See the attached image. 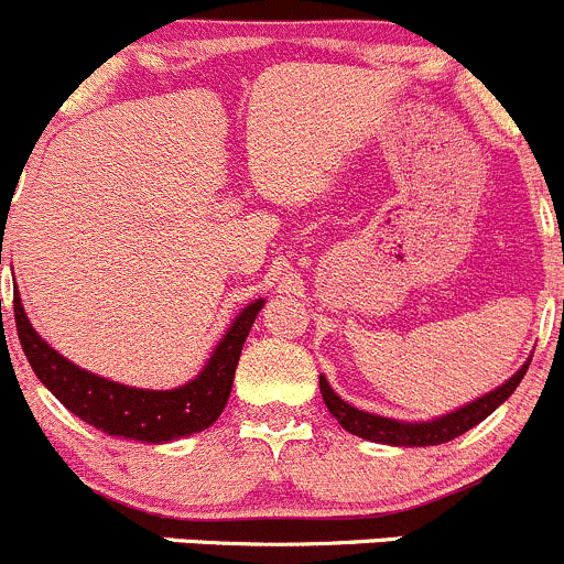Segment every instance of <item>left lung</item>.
Listing matches in <instances>:
<instances>
[{"instance_id":"1","label":"left lung","mask_w":564,"mask_h":564,"mask_svg":"<svg viewBox=\"0 0 564 564\" xmlns=\"http://www.w3.org/2000/svg\"><path fill=\"white\" fill-rule=\"evenodd\" d=\"M529 361L510 378L507 383H501L499 389H494L485 398L474 400V403L464 405V409L453 411L447 416H438L433 422H398V420H387V416H376L367 414V411L354 409V405L345 403L343 398H337L332 387H328L326 378L321 376V394L326 409L332 411L334 420L345 427L354 436L367 438V442H378V444H392V447H433V444H447L453 438H458L460 433L471 431L474 425L485 420L488 414H494L512 392L521 383V378L527 376Z\"/></svg>"}]
</instances>
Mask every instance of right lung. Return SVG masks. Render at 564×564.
I'll return each instance as SVG.
<instances>
[{
    "mask_svg": "<svg viewBox=\"0 0 564 564\" xmlns=\"http://www.w3.org/2000/svg\"><path fill=\"white\" fill-rule=\"evenodd\" d=\"M260 310H263V301H254L236 317L230 332L221 337L210 361L194 381L181 389H170V392H155V389H133L106 381V378L93 376L59 356L26 321L19 290L13 293L15 332H19L24 356L30 359L43 387L87 425L98 427L109 436L148 444L192 436L219 420L227 398H230L241 348Z\"/></svg>",
    "mask_w": 564,
    "mask_h": 564,
    "instance_id": "obj_1",
    "label": "right lung"
}]
</instances>
